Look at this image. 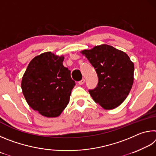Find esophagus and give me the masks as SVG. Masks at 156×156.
<instances>
[{
  "mask_svg": "<svg viewBox=\"0 0 156 156\" xmlns=\"http://www.w3.org/2000/svg\"><path fill=\"white\" fill-rule=\"evenodd\" d=\"M84 83H85V80H84V79H82L80 81L78 82V84H80V85H82V84H83Z\"/></svg>",
  "mask_w": 156,
  "mask_h": 156,
  "instance_id": "1",
  "label": "esophagus"
}]
</instances>
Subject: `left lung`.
<instances>
[{
	"label": "left lung",
	"mask_w": 156,
	"mask_h": 156,
	"mask_svg": "<svg viewBox=\"0 0 156 156\" xmlns=\"http://www.w3.org/2000/svg\"><path fill=\"white\" fill-rule=\"evenodd\" d=\"M98 77L96 88L89 89L96 103L113 109L126 99L133 83L134 65L126 53L107 44L83 50Z\"/></svg>",
	"instance_id": "obj_1"
}]
</instances>
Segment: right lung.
<instances>
[{
    "label": "right lung",
    "instance_id": "right-lung-1",
    "mask_svg": "<svg viewBox=\"0 0 156 156\" xmlns=\"http://www.w3.org/2000/svg\"><path fill=\"white\" fill-rule=\"evenodd\" d=\"M63 60V56L43 53L31 60L23 75L21 88L26 101L45 117L60 115L76 85Z\"/></svg>",
    "mask_w": 156,
    "mask_h": 156
}]
</instances>
